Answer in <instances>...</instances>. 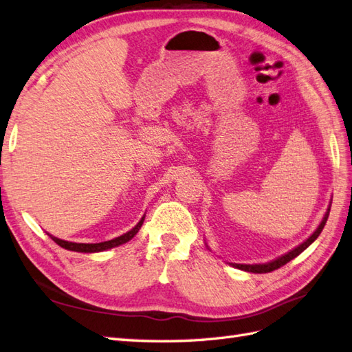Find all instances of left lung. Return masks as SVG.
<instances>
[{
	"label": "left lung",
	"mask_w": 352,
	"mask_h": 352,
	"mask_svg": "<svg viewBox=\"0 0 352 352\" xmlns=\"http://www.w3.org/2000/svg\"><path fill=\"white\" fill-rule=\"evenodd\" d=\"M329 214H330V208H329V210H327V214L324 215V218H322V221H321V224L318 226V229L314 232V235H311L309 239H306L302 242V244H300L298 247L296 248H294V250H291V252L289 253H286L285 256H280L278 259H276V261H272V262H268V263H259V265H242V263H232L233 267L235 268H239V270H242V271H248V272H254V274H263V272H271V271H274V270H278L280 267H283V265H286L287 262H291L294 257H296L298 256L300 253H302L304 250H306L311 242H314L319 235H321V232H322V229H324V226H325V223H327V218H329Z\"/></svg>",
	"instance_id": "obj_1"
}]
</instances>
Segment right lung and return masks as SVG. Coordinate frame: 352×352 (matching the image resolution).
Masks as SVG:
<instances>
[{"mask_svg": "<svg viewBox=\"0 0 352 352\" xmlns=\"http://www.w3.org/2000/svg\"><path fill=\"white\" fill-rule=\"evenodd\" d=\"M143 221H144V217L142 218V220L138 221V224L135 226L134 229H131L129 232L124 233V235L119 236V238H114L111 241H105V242H98V244H78V242H69V241H63V239H58L56 236H51L52 241L56 242V244H58L60 247H63L66 250H70V252H80V253H96V252H104V250H108V248H113V247H117V245H122L124 244V242L131 241L132 238H134L137 235V232L140 230V228L143 226Z\"/></svg>", "mask_w": 352, "mask_h": 352, "instance_id": "obj_1", "label": "right lung"}]
</instances>
